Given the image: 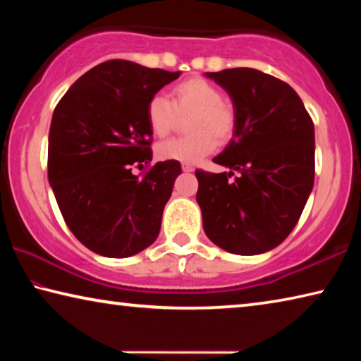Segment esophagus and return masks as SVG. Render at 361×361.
Segmentation results:
<instances>
[{
    "label": "esophagus",
    "instance_id": "1",
    "mask_svg": "<svg viewBox=\"0 0 361 361\" xmlns=\"http://www.w3.org/2000/svg\"><path fill=\"white\" fill-rule=\"evenodd\" d=\"M181 169H183V172H194V167L189 166V164H183Z\"/></svg>",
    "mask_w": 361,
    "mask_h": 361
}]
</instances>
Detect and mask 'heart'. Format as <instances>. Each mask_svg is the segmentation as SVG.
I'll list each match as a JSON object with an SVG mask.
<instances>
[{
	"instance_id": "heart-1",
	"label": "heart",
	"mask_w": 361,
	"mask_h": 361,
	"mask_svg": "<svg viewBox=\"0 0 361 361\" xmlns=\"http://www.w3.org/2000/svg\"><path fill=\"white\" fill-rule=\"evenodd\" d=\"M172 100L154 95L146 108V118L152 135L167 137L178 118L191 114L186 138H173L157 145L162 161L195 164L215 151L218 143L229 142L235 130V114L216 85L202 78H189L176 84L170 92Z\"/></svg>"
}]
</instances>
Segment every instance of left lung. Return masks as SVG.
I'll return each instance as SVG.
<instances>
[{
    "instance_id": "1",
    "label": "left lung",
    "mask_w": 361,
    "mask_h": 361,
    "mask_svg": "<svg viewBox=\"0 0 361 361\" xmlns=\"http://www.w3.org/2000/svg\"><path fill=\"white\" fill-rule=\"evenodd\" d=\"M231 97L235 130L213 162L231 172L195 170L209 239L234 255H261L295 228L314 188V122L288 84L253 68L205 73ZM234 171L240 176L229 180Z\"/></svg>"
}]
</instances>
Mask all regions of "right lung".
<instances>
[{
	"instance_id": "right-lung-1",
	"label": "right lung",
	"mask_w": 361,
	"mask_h": 361,
	"mask_svg": "<svg viewBox=\"0 0 361 361\" xmlns=\"http://www.w3.org/2000/svg\"><path fill=\"white\" fill-rule=\"evenodd\" d=\"M180 75L109 60L84 73L54 109L49 185L66 226L97 255L127 258L157 239L181 166L157 162L143 178L132 166L152 159L149 100Z\"/></svg>"
}]
</instances>
